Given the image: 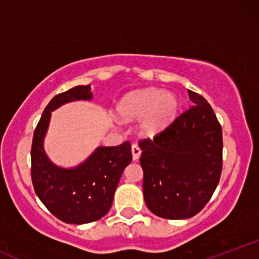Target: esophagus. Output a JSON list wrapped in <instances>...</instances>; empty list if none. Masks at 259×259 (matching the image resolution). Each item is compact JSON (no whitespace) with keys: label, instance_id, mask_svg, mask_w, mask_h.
<instances>
[{"label":"esophagus","instance_id":"34e87169","mask_svg":"<svg viewBox=\"0 0 259 259\" xmlns=\"http://www.w3.org/2000/svg\"><path fill=\"white\" fill-rule=\"evenodd\" d=\"M132 153H133V160H139L140 154H141V150H140V147L136 146V145H133Z\"/></svg>","mask_w":259,"mask_h":259}]
</instances>
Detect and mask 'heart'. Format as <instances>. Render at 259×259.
<instances>
[{"label": "heart", "instance_id": "b5f03b06", "mask_svg": "<svg viewBox=\"0 0 259 259\" xmlns=\"http://www.w3.org/2000/svg\"><path fill=\"white\" fill-rule=\"evenodd\" d=\"M179 109L177 95L154 88L130 92L117 107L121 120L140 119L138 133L146 139H154L164 133L178 118Z\"/></svg>", "mask_w": 259, "mask_h": 259}]
</instances>
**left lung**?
I'll return each mask as SVG.
<instances>
[{"mask_svg":"<svg viewBox=\"0 0 259 259\" xmlns=\"http://www.w3.org/2000/svg\"><path fill=\"white\" fill-rule=\"evenodd\" d=\"M191 107L153 140H142L144 197L153 214L187 219L210 200L222 174V126L212 107L190 91Z\"/></svg>","mask_w":259,"mask_h":259,"instance_id":"1","label":"left lung"}]
</instances>
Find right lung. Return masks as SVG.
<instances>
[{
	"label": "right lung",
	"instance_id": "1",
	"mask_svg": "<svg viewBox=\"0 0 259 259\" xmlns=\"http://www.w3.org/2000/svg\"><path fill=\"white\" fill-rule=\"evenodd\" d=\"M91 100V85L75 86L55 96L45 108L32 138L34 190L47 209L67 224H86L106 215L121 174L132 162L127 141L119 146H99L75 167H61L49 158L44 144L52 112L65 103Z\"/></svg>",
	"mask_w": 259,
	"mask_h": 259
}]
</instances>
